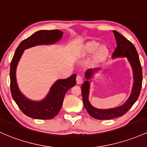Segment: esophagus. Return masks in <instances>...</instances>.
<instances>
[{
    "instance_id": "obj_1",
    "label": "esophagus",
    "mask_w": 147,
    "mask_h": 147,
    "mask_svg": "<svg viewBox=\"0 0 147 147\" xmlns=\"http://www.w3.org/2000/svg\"><path fill=\"white\" fill-rule=\"evenodd\" d=\"M76 81H77V84H82L83 82V77L81 76L80 75H77V77H76Z\"/></svg>"
}]
</instances>
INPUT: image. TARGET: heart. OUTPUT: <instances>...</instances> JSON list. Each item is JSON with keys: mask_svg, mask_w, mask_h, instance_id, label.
I'll list each match as a JSON object with an SVG mask.
<instances>
[{"mask_svg": "<svg viewBox=\"0 0 147 147\" xmlns=\"http://www.w3.org/2000/svg\"><path fill=\"white\" fill-rule=\"evenodd\" d=\"M100 47V45L99 43L92 42L91 44L88 45V47H87V50H88V51H89V52L93 53V52H95L96 51H97V50L99 49ZM107 49L105 47H102L100 49L99 51H98V56L99 58H102L107 54Z\"/></svg>", "mask_w": 147, "mask_h": 147, "instance_id": "obj_1", "label": "heart"}]
</instances>
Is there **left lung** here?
<instances>
[{"label": "left lung", "instance_id": "obj_1", "mask_svg": "<svg viewBox=\"0 0 147 147\" xmlns=\"http://www.w3.org/2000/svg\"><path fill=\"white\" fill-rule=\"evenodd\" d=\"M116 41L117 47L115 48L112 57H127L132 66L133 71L134 83L132 89V93L130 98L123 105L120 107L108 109H99L93 107L88 101V93H89V82L85 81L82 86V94L83 98V103L88 114L94 119L98 120H107L124 115L133 105L134 103L139 98L142 83V70L140 63L138 51L133 43L130 42L125 37L121 35L116 30H113ZM95 70H87L85 74V77L87 80L92 77Z\"/></svg>", "mask_w": 147, "mask_h": 147}]
</instances>
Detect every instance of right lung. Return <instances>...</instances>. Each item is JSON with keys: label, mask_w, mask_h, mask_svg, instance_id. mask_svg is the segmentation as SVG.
I'll return each instance as SVG.
<instances>
[{"label": "right lung", "mask_w": 147, "mask_h": 147, "mask_svg": "<svg viewBox=\"0 0 147 147\" xmlns=\"http://www.w3.org/2000/svg\"><path fill=\"white\" fill-rule=\"evenodd\" d=\"M63 34V33L59 30L35 32L19 44L11 61L9 77L12 98L22 112L33 119L47 120L53 119L59 114L66 92L76 84V75L74 74L65 80H57L45 99L40 102H34L27 99L19 91L16 81V67L24 49L38 45L54 44L62 38Z\"/></svg>", "instance_id": "obj_1"}]
</instances>
